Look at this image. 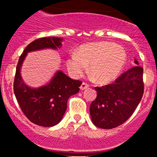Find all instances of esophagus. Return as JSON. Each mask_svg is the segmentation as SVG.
Masks as SVG:
<instances>
[{"label":"esophagus","mask_w":157,"mask_h":157,"mask_svg":"<svg viewBox=\"0 0 157 157\" xmlns=\"http://www.w3.org/2000/svg\"><path fill=\"white\" fill-rule=\"evenodd\" d=\"M88 87H89V85L87 84V83H85V82H83L80 88V90H85V89H86Z\"/></svg>","instance_id":"34e87169"}]
</instances>
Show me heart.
<instances>
[{
	"instance_id": "b5f03b06",
	"label": "heart",
	"mask_w": 157,
	"mask_h": 157,
	"mask_svg": "<svg viewBox=\"0 0 157 157\" xmlns=\"http://www.w3.org/2000/svg\"><path fill=\"white\" fill-rule=\"evenodd\" d=\"M127 54L123 47L112 42H100L81 46L67 60V67L74 78L80 77L90 64V72L97 82L113 81L125 64Z\"/></svg>"
}]
</instances>
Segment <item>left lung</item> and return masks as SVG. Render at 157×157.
I'll return each instance as SVG.
<instances>
[{
	"label": "left lung",
	"instance_id": "left-lung-1",
	"mask_svg": "<svg viewBox=\"0 0 157 157\" xmlns=\"http://www.w3.org/2000/svg\"><path fill=\"white\" fill-rule=\"evenodd\" d=\"M134 63L138 64L137 60ZM143 71L137 65L121 74L113 83L95 87L97 96L90 104V112L96 127L112 129L131 117L144 94Z\"/></svg>",
	"mask_w": 157,
	"mask_h": 157
}]
</instances>
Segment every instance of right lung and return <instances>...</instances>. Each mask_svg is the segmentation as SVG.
Listing matches in <instances>:
<instances>
[{
  "mask_svg": "<svg viewBox=\"0 0 157 157\" xmlns=\"http://www.w3.org/2000/svg\"><path fill=\"white\" fill-rule=\"evenodd\" d=\"M62 40L61 38L49 36L32 42L20 55L16 70L13 91L17 102L26 118L42 127H52L61 121L67 109V100L78 93L82 82L72 80L58 71L48 84L39 88H30L22 80L20 68L28 52L61 48Z\"/></svg>",
  "mask_w": 157,
  "mask_h": 157,
  "instance_id": "add662e5",
  "label": "right lung"
}]
</instances>
